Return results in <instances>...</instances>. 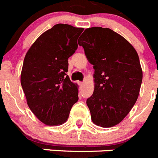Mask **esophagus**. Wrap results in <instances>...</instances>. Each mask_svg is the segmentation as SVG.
<instances>
[{"instance_id": "esophagus-1", "label": "esophagus", "mask_w": 158, "mask_h": 158, "mask_svg": "<svg viewBox=\"0 0 158 158\" xmlns=\"http://www.w3.org/2000/svg\"><path fill=\"white\" fill-rule=\"evenodd\" d=\"M80 85L83 86L84 85V82H80Z\"/></svg>"}]
</instances>
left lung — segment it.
<instances>
[{
	"label": "left lung",
	"mask_w": 158,
	"mask_h": 158,
	"mask_svg": "<svg viewBox=\"0 0 158 158\" xmlns=\"http://www.w3.org/2000/svg\"><path fill=\"white\" fill-rule=\"evenodd\" d=\"M78 44L93 65L95 89L86 100L93 122L102 127L118 124L139 97L142 71L135 49L110 28L85 30Z\"/></svg>",
	"instance_id": "1"
}]
</instances>
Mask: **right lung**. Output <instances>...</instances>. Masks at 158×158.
Returning a JSON list of instances; mask_svg holds the SVG:
<instances>
[{"instance_id":"add662e5","label":"right lung","mask_w":158,"mask_h":158,"mask_svg":"<svg viewBox=\"0 0 158 158\" xmlns=\"http://www.w3.org/2000/svg\"><path fill=\"white\" fill-rule=\"evenodd\" d=\"M84 29L58 23L38 38L26 54L20 76L31 111L43 123L62 124L78 100L77 85L68 72V58L77 49Z\"/></svg>"}]
</instances>
